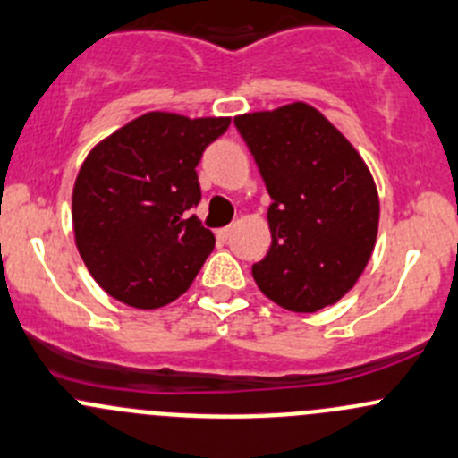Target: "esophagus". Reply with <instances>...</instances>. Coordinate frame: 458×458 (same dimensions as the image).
Here are the masks:
<instances>
[{
  "label": "esophagus",
  "mask_w": 458,
  "mask_h": 458,
  "mask_svg": "<svg viewBox=\"0 0 458 458\" xmlns=\"http://www.w3.org/2000/svg\"><path fill=\"white\" fill-rule=\"evenodd\" d=\"M230 234H233V225H228V228H221L219 233H216V237H219L221 242H228Z\"/></svg>",
  "instance_id": "esophagus-1"
}]
</instances>
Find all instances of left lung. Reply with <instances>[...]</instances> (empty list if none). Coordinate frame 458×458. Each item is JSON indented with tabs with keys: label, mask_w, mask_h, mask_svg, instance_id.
<instances>
[{
	"label": "left lung",
	"mask_w": 458,
	"mask_h": 458,
	"mask_svg": "<svg viewBox=\"0 0 458 458\" xmlns=\"http://www.w3.org/2000/svg\"><path fill=\"white\" fill-rule=\"evenodd\" d=\"M234 127L273 199V242L252 277L275 304L315 313L353 288L374 252V179L353 145L304 102L246 114Z\"/></svg>",
	"instance_id": "1"
}]
</instances>
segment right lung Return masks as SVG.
Returning <instances> with one entry per match:
<instances>
[{"instance_id":"add662e5","label":"right lung","mask_w":458,"mask_h":458,"mask_svg":"<svg viewBox=\"0 0 458 458\" xmlns=\"http://www.w3.org/2000/svg\"><path fill=\"white\" fill-rule=\"evenodd\" d=\"M228 125L152 111L91 149L73 188L75 246L111 297L158 309L194 282L215 248L192 215L197 165Z\"/></svg>"}]
</instances>
